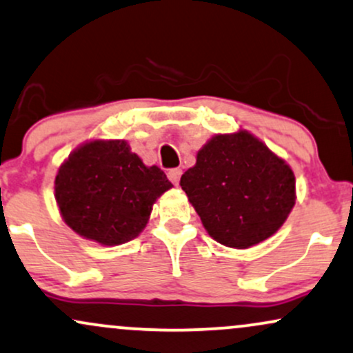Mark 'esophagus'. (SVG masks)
<instances>
[{
  "label": "esophagus",
  "instance_id": "obj_1",
  "mask_svg": "<svg viewBox=\"0 0 353 353\" xmlns=\"http://www.w3.org/2000/svg\"><path fill=\"white\" fill-rule=\"evenodd\" d=\"M168 180L172 181L173 185H178V181H180V176H181V170L180 168H172L168 170Z\"/></svg>",
  "mask_w": 353,
  "mask_h": 353
}]
</instances>
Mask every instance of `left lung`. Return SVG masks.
I'll return each mask as SVG.
<instances>
[{
  "label": "left lung",
  "instance_id": "8db88e82",
  "mask_svg": "<svg viewBox=\"0 0 353 353\" xmlns=\"http://www.w3.org/2000/svg\"><path fill=\"white\" fill-rule=\"evenodd\" d=\"M180 185L206 233L234 250L276 234L297 198L288 161L244 128L211 137Z\"/></svg>",
  "mask_w": 353,
  "mask_h": 353
}]
</instances>
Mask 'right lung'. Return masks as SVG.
<instances>
[{"instance_id":"1","label":"right lung","mask_w":353,"mask_h":353,"mask_svg":"<svg viewBox=\"0 0 353 353\" xmlns=\"http://www.w3.org/2000/svg\"><path fill=\"white\" fill-rule=\"evenodd\" d=\"M172 186L163 170L147 167L125 140L92 139L61 163L54 198L74 233L119 246L142 233L155 201Z\"/></svg>"}]
</instances>
